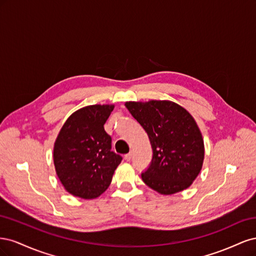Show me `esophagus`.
<instances>
[{
    "label": "esophagus",
    "instance_id": "esophagus-1",
    "mask_svg": "<svg viewBox=\"0 0 256 256\" xmlns=\"http://www.w3.org/2000/svg\"><path fill=\"white\" fill-rule=\"evenodd\" d=\"M131 158H132V154H131V152H128L127 154H125V160L130 161Z\"/></svg>",
    "mask_w": 256,
    "mask_h": 256
}]
</instances>
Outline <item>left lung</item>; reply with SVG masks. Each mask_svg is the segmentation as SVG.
<instances>
[{
    "mask_svg": "<svg viewBox=\"0 0 256 256\" xmlns=\"http://www.w3.org/2000/svg\"><path fill=\"white\" fill-rule=\"evenodd\" d=\"M125 106L146 131L152 148L150 164L141 174L143 182L166 196L190 187L204 160L203 136L191 114L168 100Z\"/></svg>",
    "mask_w": 256,
    "mask_h": 256,
    "instance_id": "left-lung-1",
    "label": "left lung"
}]
</instances>
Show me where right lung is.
I'll return each instance as SVG.
<instances>
[{
  "mask_svg": "<svg viewBox=\"0 0 256 256\" xmlns=\"http://www.w3.org/2000/svg\"><path fill=\"white\" fill-rule=\"evenodd\" d=\"M113 104L84 106L69 116L54 143L56 174L67 192L95 198L109 187L122 156L111 150L112 138L104 125Z\"/></svg>",
  "mask_w": 256,
  "mask_h": 256,
  "instance_id": "1",
  "label": "right lung"
}]
</instances>
